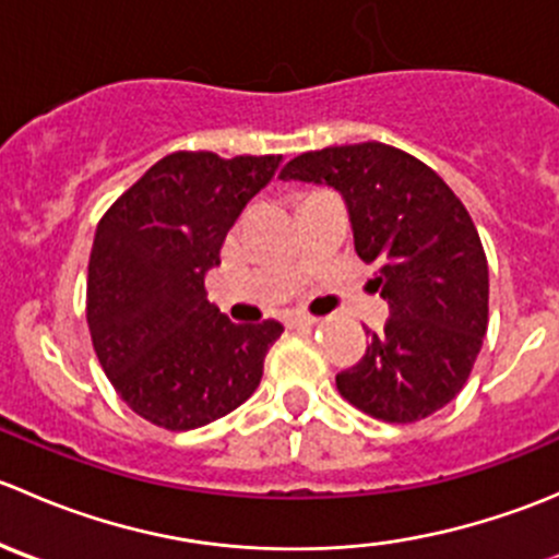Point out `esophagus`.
<instances>
[{
    "label": "esophagus",
    "instance_id": "esophagus-1",
    "mask_svg": "<svg viewBox=\"0 0 559 559\" xmlns=\"http://www.w3.org/2000/svg\"><path fill=\"white\" fill-rule=\"evenodd\" d=\"M289 324L292 326H316L319 324V319H316V316H308V313H295L289 319Z\"/></svg>",
    "mask_w": 559,
    "mask_h": 559
}]
</instances>
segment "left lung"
Masks as SVG:
<instances>
[{"label": "left lung", "mask_w": 559, "mask_h": 559, "mask_svg": "<svg viewBox=\"0 0 559 559\" xmlns=\"http://www.w3.org/2000/svg\"><path fill=\"white\" fill-rule=\"evenodd\" d=\"M281 178L341 191L354 248L379 267L370 284L389 302L365 357L335 376L337 392L392 425L452 403L489 321L487 257L460 197L425 162L376 140L308 151Z\"/></svg>", "instance_id": "1"}]
</instances>
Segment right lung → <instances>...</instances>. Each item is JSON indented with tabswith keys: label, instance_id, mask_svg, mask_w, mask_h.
<instances>
[{
	"label": "right lung",
	"instance_id": "obj_1",
	"mask_svg": "<svg viewBox=\"0 0 559 559\" xmlns=\"http://www.w3.org/2000/svg\"><path fill=\"white\" fill-rule=\"evenodd\" d=\"M281 156L175 151L97 224L86 319L99 365L145 421L180 432L238 408L262 381L284 326L235 324L207 302L205 273Z\"/></svg>",
	"mask_w": 559,
	"mask_h": 559
}]
</instances>
